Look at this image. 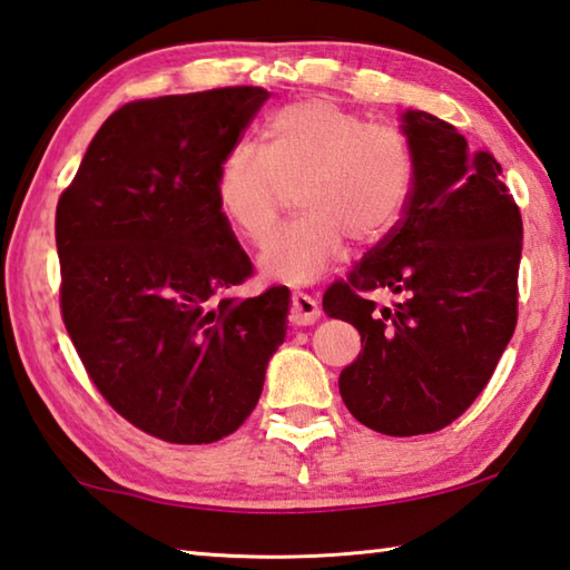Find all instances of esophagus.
<instances>
[{
  "mask_svg": "<svg viewBox=\"0 0 570 570\" xmlns=\"http://www.w3.org/2000/svg\"><path fill=\"white\" fill-rule=\"evenodd\" d=\"M322 308L320 302L314 296H308L304 292H294L292 296V312H288V322L296 326H308L320 320Z\"/></svg>",
  "mask_w": 570,
  "mask_h": 570,
  "instance_id": "obj_1",
  "label": "esophagus"
}]
</instances>
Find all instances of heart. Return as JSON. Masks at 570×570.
Wrapping results in <instances>:
<instances>
[{"mask_svg": "<svg viewBox=\"0 0 570 570\" xmlns=\"http://www.w3.org/2000/svg\"><path fill=\"white\" fill-rule=\"evenodd\" d=\"M414 158L407 135L332 100H298L268 118L264 148L238 142L218 166L216 198L230 226L264 238L286 188L298 183L302 216L264 240L266 276L306 284L354 244H377L407 206Z\"/></svg>", "mask_w": 570, "mask_h": 570, "instance_id": "1", "label": "heart"}]
</instances>
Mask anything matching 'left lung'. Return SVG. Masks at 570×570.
<instances>
[{"label":"left lung","mask_w":570,"mask_h":570,"mask_svg":"<svg viewBox=\"0 0 570 570\" xmlns=\"http://www.w3.org/2000/svg\"><path fill=\"white\" fill-rule=\"evenodd\" d=\"M402 132L414 158L402 218L322 302L364 344L340 374L346 410L392 438L448 428L485 390L515 332L523 250L520 210L490 153L422 110L402 112ZM374 287L403 298L377 309L363 296Z\"/></svg>","instance_id":"1"}]
</instances>
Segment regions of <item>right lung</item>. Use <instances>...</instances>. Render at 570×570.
I'll list each match as a JSON object with an SVG mask.
<instances>
[{
    "label": "right lung",
    "instance_id": "right-lung-1",
    "mask_svg": "<svg viewBox=\"0 0 570 570\" xmlns=\"http://www.w3.org/2000/svg\"><path fill=\"white\" fill-rule=\"evenodd\" d=\"M266 100L240 85L122 105L57 204L67 334L110 407L176 445L236 432L286 336V286L226 296L254 266L216 198Z\"/></svg>",
    "mask_w": 570,
    "mask_h": 570
}]
</instances>
